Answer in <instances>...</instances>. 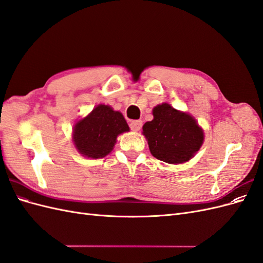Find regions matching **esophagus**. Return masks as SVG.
<instances>
[{"instance_id": "34e87169", "label": "esophagus", "mask_w": 263, "mask_h": 263, "mask_svg": "<svg viewBox=\"0 0 263 263\" xmlns=\"http://www.w3.org/2000/svg\"><path fill=\"white\" fill-rule=\"evenodd\" d=\"M141 126H142V122H141V121H133V122L130 123V128H132V130H134V132L140 130Z\"/></svg>"}]
</instances>
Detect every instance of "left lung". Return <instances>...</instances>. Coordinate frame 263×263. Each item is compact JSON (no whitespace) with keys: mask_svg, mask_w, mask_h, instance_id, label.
<instances>
[{"mask_svg":"<svg viewBox=\"0 0 263 263\" xmlns=\"http://www.w3.org/2000/svg\"><path fill=\"white\" fill-rule=\"evenodd\" d=\"M153 115V121L142 126L151 155L171 164L191 160L204 142V130L196 119L168 103L155 106Z\"/></svg>","mask_w":263,"mask_h":263,"instance_id":"8db88e82","label":"left lung"}]
</instances>
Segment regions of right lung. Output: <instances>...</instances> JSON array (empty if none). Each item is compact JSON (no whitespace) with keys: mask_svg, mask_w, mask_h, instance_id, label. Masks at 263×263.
I'll return each mask as SVG.
<instances>
[{"mask_svg":"<svg viewBox=\"0 0 263 263\" xmlns=\"http://www.w3.org/2000/svg\"><path fill=\"white\" fill-rule=\"evenodd\" d=\"M126 132L129 126L123 114L109 105L99 104L73 125L72 141L83 157L101 159L112 153L117 137Z\"/></svg>","mask_w":263,"mask_h":263,"instance_id":"1","label":"right lung"}]
</instances>
